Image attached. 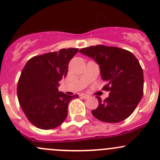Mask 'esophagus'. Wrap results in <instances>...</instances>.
<instances>
[{
    "label": "esophagus",
    "mask_w": 160,
    "mask_h": 160,
    "mask_svg": "<svg viewBox=\"0 0 160 160\" xmlns=\"http://www.w3.org/2000/svg\"><path fill=\"white\" fill-rule=\"evenodd\" d=\"M80 97H82V98H84V99H88V98H89V95L86 94V93H80Z\"/></svg>",
    "instance_id": "1"
}]
</instances>
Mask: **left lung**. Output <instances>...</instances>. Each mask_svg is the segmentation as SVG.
I'll list each match as a JSON object with an SVG mask.
<instances>
[{
    "mask_svg": "<svg viewBox=\"0 0 160 160\" xmlns=\"http://www.w3.org/2000/svg\"><path fill=\"white\" fill-rule=\"evenodd\" d=\"M80 52L93 59L99 65L101 78L107 83L108 98L102 101L92 114L98 120L117 123L132 114L142 98L143 71L139 62L128 50L98 45L83 48Z\"/></svg>",
    "mask_w": 160,
    "mask_h": 160,
    "instance_id": "8db88e82",
    "label": "left lung"
}]
</instances>
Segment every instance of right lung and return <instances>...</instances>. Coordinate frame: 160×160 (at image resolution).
<instances>
[{
  "label": "right lung",
  "mask_w": 160,
  "mask_h": 160,
  "mask_svg": "<svg viewBox=\"0 0 160 160\" xmlns=\"http://www.w3.org/2000/svg\"><path fill=\"white\" fill-rule=\"evenodd\" d=\"M78 49H62L58 52L36 56L27 62L18 83L21 108L37 128L52 129L65 121L68 104L78 95L59 91V82L65 78L70 59Z\"/></svg>",
  "instance_id": "1"
}]
</instances>
